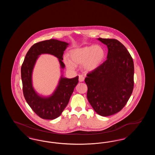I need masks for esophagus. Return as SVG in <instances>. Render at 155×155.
Wrapping results in <instances>:
<instances>
[{
	"mask_svg": "<svg viewBox=\"0 0 155 155\" xmlns=\"http://www.w3.org/2000/svg\"><path fill=\"white\" fill-rule=\"evenodd\" d=\"M84 79H85V78H84V77L82 75H79V81L80 82H83V81H84Z\"/></svg>",
	"mask_w": 155,
	"mask_h": 155,
	"instance_id": "obj_1",
	"label": "esophagus"
}]
</instances>
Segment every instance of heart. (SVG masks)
I'll return each instance as SVG.
<instances>
[{
  "mask_svg": "<svg viewBox=\"0 0 155 155\" xmlns=\"http://www.w3.org/2000/svg\"><path fill=\"white\" fill-rule=\"evenodd\" d=\"M106 53L99 45H91L75 48L70 51L68 58H64V63L67 69L73 70L76 66L82 64L83 68L87 71L96 69L103 62Z\"/></svg>",
  "mask_w": 155,
  "mask_h": 155,
  "instance_id": "1",
  "label": "heart"
}]
</instances>
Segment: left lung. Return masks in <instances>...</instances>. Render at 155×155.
Returning a JSON list of instances; mask_svg holds the SVG:
<instances>
[{"label":"left lung","instance_id":"1","mask_svg":"<svg viewBox=\"0 0 155 155\" xmlns=\"http://www.w3.org/2000/svg\"><path fill=\"white\" fill-rule=\"evenodd\" d=\"M108 49L107 60L85 78L87 98L94 110L102 116L121 110L132 94L134 66L125 46L114 39L97 38Z\"/></svg>","mask_w":155,"mask_h":155}]
</instances>
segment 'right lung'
Wrapping results in <instances>:
<instances>
[{"label": "right lung", "mask_w": 155, "mask_h": 155, "mask_svg": "<svg viewBox=\"0 0 155 155\" xmlns=\"http://www.w3.org/2000/svg\"><path fill=\"white\" fill-rule=\"evenodd\" d=\"M68 45L54 39L39 42L31 47L23 61L21 74L24 96L32 110L43 119L53 120L61 115L78 82V77L67 78L61 75L58 85L52 95L42 96L37 93L32 85L34 67L39 55L50 54L59 59L61 68L64 69L65 65L62 61L63 55Z\"/></svg>", "instance_id": "right-lung-1"}]
</instances>
